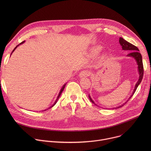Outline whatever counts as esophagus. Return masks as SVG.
Returning a JSON list of instances; mask_svg holds the SVG:
<instances>
[{"label":"esophagus","mask_w":151,"mask_h":151,"mask_svg":"<svg viewBox=\"0 0 151 151\" xmlns=\"http://www.w3.org/2000/svg\"><path fill=\"white\" fill-rule=\"evenodd\" d=\"M91 73L88 70H82L80 73L79 76L80 77H85V76H90Z\"/></svg>","instance_id":"1"}]
</instances>
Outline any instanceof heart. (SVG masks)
<instances>
[{
  "instance_id": "obj_1",
  "label": "heart",
  "mask_w": 151,
  "mask_h": 151,
  "mask_svg": "<svg viewBox=\"0 0 151 151\" xmlns=\"http://www.w3.org/2000/svg\"><path fill=\"white\" fill-rule=\"evenodd\" d=\"M101 50V48L100 46H96L95 47H93L91 48L90 51V54L93 56L96 55L100 52Z\"/></svg>"
}]
</instances>
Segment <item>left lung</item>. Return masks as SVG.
Here are the masks:
<instances>
[{"instance_id":"1","label":"left lung","mask_w":151,"mask_h":151,"mask_svg":"<svg viewBox=\"0 0 151 151\" xmlns=\"http://www.w3.org/2000/svg\"><path fill=\"white\" fill-rule=\"evenodd\" d=\"M119 44L121 45L122 48L123 50H128V51H131L130 53L127 54V56L133 57L136 60V63L137 64V66H138L137 68H138V72H139V80H138V81L137 82V83H136V84L135 85L134 89L133 90V92L132 96L130 97H129L128 100L125 103L122 104V105H121V106L116 107V109L119 108V107H122V106H124L129 100H130L132 98V97L133 96V94H134V93H135L137 87L139 86V85L140 83V82H141V81L142 80L143 76V70H144V69H143V61H142V57L141 54L139 52V49L136 46H134L133 44H130V42L126 41L122 37H119ZM89 99H90V101L93 103H94V104L96 105V104L92 100V99L91 98L90 95H89ZM113 109H114V108H113Z\"/></svg>"}]
</instances>
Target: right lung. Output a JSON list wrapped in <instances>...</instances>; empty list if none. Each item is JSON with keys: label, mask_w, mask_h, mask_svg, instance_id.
Instances as JSON below:
<instances>
[{"label": "right lung", "mask_w": 151, "mask_h": 151, "mask_svg": "<svg viewBox=\"0 0 151 151\" xmlns=\"http://www.w3.org/2000/svg\"><path fill=\"white\" fill-rule=\"evenodd\" d=\"M24 41H23V42H21V43H20V44H19V45H18L17 46H16V47H15V48L14 49V50L12 51V52H13L14 51V50H15V49H16V48H17V47H18V46H19V45H21V44H23V43H24ZM12 53H11V54H12ZM66 83H65V84H64V85H63V87L61 88V90H60V93H59V94H58V97H57V99H56V100H55V103H54V104H52V106H51L50 107H49V109H50V108H51V107H53V106H54V105H55V104H56V103H57V101H58V99H59V97H60V96L61 94L62 93V92H63V90L64 89V87H65V86H66Z\"/></svg>", "instance_id": "right-lung-1"}]
</instances>
